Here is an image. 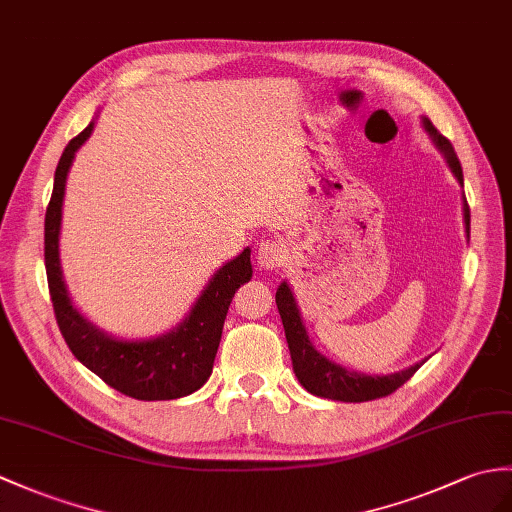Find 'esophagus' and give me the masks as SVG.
Instances as JSON below:
<instances>
[{
    "mask_svg": "<svg viewBox=\"0 0 512 512\" xmlns=\"http://www.w3.org/2000/svg\"><path fill=\"white\" fill-rule=\"evenodd\" d=\"M288 261V246L281 240H264L257 248V264L266 270L281 268Z\"/></svg>",
    "mask_w": 512,
    "mask_h": 512,
    "instance_id": "1",
    "label": "esophagus"
}]
</instances>
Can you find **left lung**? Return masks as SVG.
Masks as SVG:
<instances>
[{
	"instance_id": "1",
	"label": "left lung",
	"mask_w": 512,
	"mask_h": 512,
	"mask_svg": "<svg viewBox=\"0 0 512 512\" xmlns=\"http://www.w3.org/2000/svg\"><path fill=\"white\" fill-rule=\"evenodd\" d=\"M423 126L430 137L434 139V144L441 148V152L445 154V159L449 163L451 172L456 174L458 181L462 183V165L456 157L454 146L447 137H443L438 133L436 126L427 120H423ZM469 224H471V216H469V205L465 198V227L469 233ZM277 307L281 314V323L285 329V338H288V347H290V355H292V366L294 373L299 377L301 386L312 392L316 397H325V399H334V401H347V403H360V401H373L379 397H388L395 392L397 388H401L408 379L419 371L421 364H414L406 371L395 373V375H364V373H353L347 371L334 362H329L327 358H323L314 347L310 338H307V331L303 327V320L299 314V307L294 303V296L288 288V283H281L277 290Z\"/></svg>"
}]
</instances>
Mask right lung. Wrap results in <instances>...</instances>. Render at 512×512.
Here are the masks:
<instances>
[{"label":"right lung","instance_id":"right-lung-1","mask_svg":"<svg viewBox=\"0 0 512 512\" xmlns=\"http://www.w3.org/2000/svg\"><path fill=\"white\" fill-rule=\"evenodd\" d=\"M91 130L93 122L67 144L56 165L52 198L45 211V272L58 329L71 353L104 384L120 390L126 397L165 401L192 395L211 375L233 294L253 277L251 248H244V253L213 275L194 310L172 334L126 342L95 329L71 305L61 275V261H58V231H61L67 172L76 150L89 139Z\"/></svg>","mask_w":512,"mask_h":512}]
</instances>
